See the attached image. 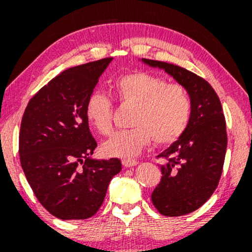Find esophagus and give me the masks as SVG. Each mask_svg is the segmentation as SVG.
<instances>
[{"instance_id":"1","label":"esophagus","mask_w":252,"mask_h":252,"mask_svg":"<svg viewBox=\"0 0 252 252\" xmlns=\"http://www.w3.org/2000/svg\"><path fill=\"white\" fill-rule=\"evenodd\" d=\"M123 166L126 167V168H130V167H134V166H137V161L136 160H130V158H126V160L122 161Z\"/></svg>"}]
</instances>
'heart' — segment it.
I'll list each match as a JSON object with an SVG mask.
<instances>
[{
	"label": "heart",
	"mask_w": 252,
	"mask_h": 252,
	"mask_svg": "<svg viewBox=\"0 0 252 252\" xmlns=\"http://www.w3.org/2000/svg\"><path fill=\"white\" fill-rule=\"evenodd\" d=\"M112 90L122 104L134 106L132 129L115 132L103 143L108 156H134L153 140L169 144L178 140L189 126L190 99L180 85H167L161 78L147 72H131L117 78ZM90 126L106 135L112 128V103L102 92H92L85 104Z\"/></svg>",
	"instance_id": "1"
}]
</instances>
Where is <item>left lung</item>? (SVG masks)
I'll use <instances>...</instances> for the list:
<instances>
[{
  "instance_id": "obj_1",
  "label": "left lung",
  "mask_w": 252,
  "mask_h": 252,
  "mask_svg": "<svg viewBox=\"0 0 252 252\" xmlns=\"http://www.w3.org/2000/svg\"><path fill=\"white\" fill-rule=\"evenodd\" d=\"M140 62L166 72L189 96V126L158 154L167 162L160 166L162 178L152 194L153 204L162 216L189 215L209 200L221 175L227 136L220 100L206 80L186 68L156 60Z\"/></svg>"
}]
</instances>
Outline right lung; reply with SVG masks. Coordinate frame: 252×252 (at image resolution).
<instances>
[{
	"label": "right lung",
	"instance_id": "1",
	"mask_svg": "<svg viewBox=\"0 0 252 252\" xmlns=\"http://www.w3.org/2000/svg\"><path fill=\"white\" fill-rule=\"evenodd\" d=\"M112 58L71 67L46 84L22 117L19 154L37 200L63 220L86 219L102 206L118 158L99 160L85 104Z\"/></svg>",
	"mask_w": 252,
	"mask_h": 252
}]
</instances>
